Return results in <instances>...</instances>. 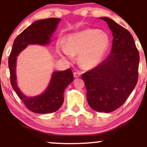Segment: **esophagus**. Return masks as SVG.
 I'll return each mask as SVG.
<instances>
[{"label":"esophagus","instance_id":"1","mask_svg":"<svg viewBox=\"0 0 147 147\" xmlns=\"http://www.w3.org/2000/svg\"><path fill=\"white\" fill-rule=\"evenodd\" d=\"M73 75H74V77H75V78H78V77H79L81 76V73L79 72H74Z\"/></svg>","mask_w":147,"mask_h":147}]
</instances>
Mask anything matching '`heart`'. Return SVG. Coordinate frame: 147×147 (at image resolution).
Here are the masks:
<instances>
[{
    "label": "heart",
    "mask_w": 147,
    "mask_h": 147,
    "mask_svg": "<svg viewBox=\"0 0 147 147\" xmlns=\"http://www.w3.org/2000/svg\"><path fill=\"white\" fill-rule=\"evenodd\" d=\"M110 41L106 33L95 29H86L70 34L65 43L57 44L56 51L59 55L72 59L79 55V62L84 69H92L102 62L109 48Z\"/></svg>",
    "instance_id": "heart-1"
}]
</instances>
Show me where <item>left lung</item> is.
<instances>
[{"label":"left lung","instance_id":"obj_1","mask_svg":"<svg viewBox=\"0 0 147 147\" xmlns=\"http://www.w3.org/2000/svg\"><path fill=\"white\" fill-rule=\"evenodd\" d=\"M112 32L113 45L107 59L82 75L89 106L110 113L125 102L138 79L139 52L131 33L109 17H100Z\"/></svg>","mask_w":147,"mask_h":147}]
</instances>
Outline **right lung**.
Wrapping results in <instances>:
<instances>
[{"instance_id": "1", "label": "right lung", "mask_w": 147, "mask_h": 147, "mask_svg": "<svg viewBox=\"0 0 147 147\" xmlns=\"http://www.w3.org/2000/svg\"><path fill=\"white\" fill-rule=\"evenodd\" d=\"M61 21V18H50L38 20L32 23L14 40L8 59L11 86L26 107L36 113H51L59 110L63 103L64 90L73 81V74L70 68L63 71H54L43 92L33 97L27 96L18 86L17 57L28 45L50 44L53 33Z\"/></svg>"}]
</instances>
